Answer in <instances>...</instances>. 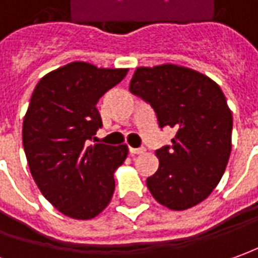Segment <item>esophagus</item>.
I'll return each mask as SVG.
<instances>
[{
    "instance_id": "1",
    "label": "esophagus",
    "mask_w": 258,
    "mask_h": 258,
    "mask_svg": "<svg viewBox=\"0 0 258 258\" xmlns=\"http://www.w3.org/2000/svg\"><path fill=\"white\" fill-rule=\"evenodd\" d=\"M145 152V148H131L130 147V154L131 155H140V154H144Z\"/></svg>"
}]
</instances>
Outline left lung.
I'll return each instance as SVG.
<instances>
[{
  "instance_id": "obj_1",
  "label": "left lung",
  "mask_w": 258,
  "mask_h": 258,
  "mask_svg": "<svg viewBox=\"0 0 258 258\" xmlns=\"http://www.w3.org/2000/svg\"><path fill=\"white\" fill-rule=\"evenodd\" d=\"M130 92L154 108L171 145L157 150L159 166L147 179L155 201L185 210L205 201L225 173L232 151V111L220 86L194 69L165 63L137 68Z\"/></svg>"
}]
</instances>
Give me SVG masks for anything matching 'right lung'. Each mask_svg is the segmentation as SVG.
Instances as JSON below:
<instances>
[{
	"label": "right lung",
	"mask_w": 258,
	"mask_h": 258,
	"mask_svg": "<svg viewBox=\"0 0 258 258\" xmlns=\"http://www.w3.org/2000/svg\"><path fill=\"white\" fill-rule=\"evenodd\" d=\"M128 69L72 62L38 82L22 124V143L33 180L64 216L89 220L114 194V172L127 158L125 144L87 145L103 125L99 99Z\"/></svg>",
	"instance_id": "right-lung-1"
}]
</instances>
